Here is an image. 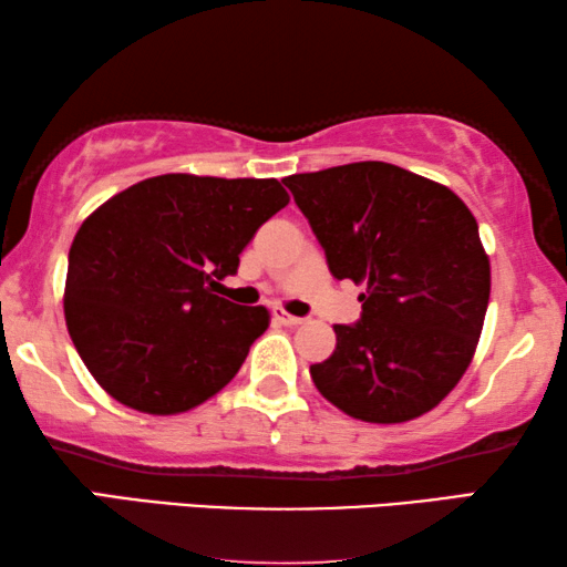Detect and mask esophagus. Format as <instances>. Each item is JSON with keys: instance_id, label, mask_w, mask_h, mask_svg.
<instances>
[{"instance_id": "obj_1", "label": "esophagus", "mask_w": 567, "mask_h": 567, "mask_svg": "<svg viewBox=\"0 0 567 567\" xmlns=\"http://www.w3.org/2000/svg\"><path fill=\"white\" fill-rule=\"evenodd\" d=\"M272 318L280 322V326H287V328H295V326H302L305 318H298V316H290V312H285L282 308H275L272 310Z\"/></svg>"}]
</instances>
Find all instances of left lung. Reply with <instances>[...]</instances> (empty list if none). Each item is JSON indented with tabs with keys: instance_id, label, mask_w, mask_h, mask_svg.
I'll return each instance as SVG.
<instances>
[{
	"instance_id": "left-lung-1",
	"label": "left lung",
	"mask_w": 567,
	"mask_h": 567,
	"mask_svg": "<svg viewBox=\"0 0 567 567\" xmlns=\"http://www.w3.org/2000/svg\"><path fill=\"white\" fill-rule=\"evenodd\" d=\"M326 249L336 280L365 285L355 326L310 365L332 406L401 424L444 401L470 368L489 302V257L452 188L358 161L282 178Z\"/></svg>"
}]
</instances>
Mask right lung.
<instances>
[{"mask_svg": "<svg viewBox=\"0 0 567 567\" xmlns=\"http://www.w3.org/2000/svg\"><path fill=\"white\" fill-rule=\"evenodd\" d=\"M290 196L277 178L164 174L115 194L80 224L65 322L80 358L123 406L192 411L235 379L269 326L262 305L214 295Z\"/></svg>", "mask_w": 567, "mask_h": 567, "instance_id": "add662e5", "label": "right lung"}]
</instances>
